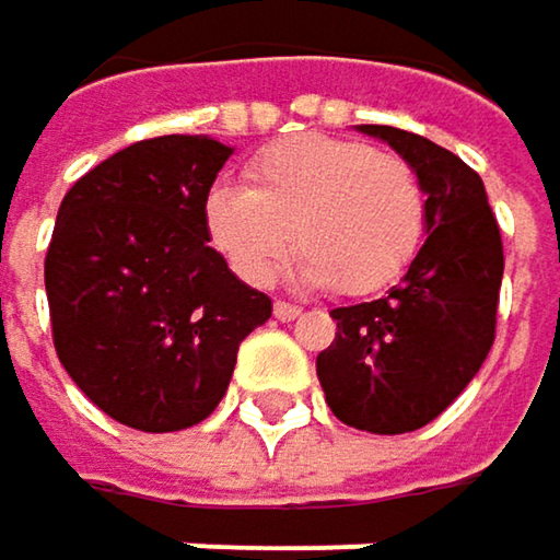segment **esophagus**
<instances>
[{"label":"esophagus","mask_w":560,"mask_h":560,"mask_svg":"<svg viewBox=\"0 0 560 560\" xmlns=\"http://www.w3.org/2000/svg\"><path fill=\"white\" fill-rule=\"evenodd\" d=\"M273 316H277L280 323H293L296 316H303V310H300L296 303H287V300H277V303H273Z\"/></svg>","instance_id":"34e87169"}]
</instances>
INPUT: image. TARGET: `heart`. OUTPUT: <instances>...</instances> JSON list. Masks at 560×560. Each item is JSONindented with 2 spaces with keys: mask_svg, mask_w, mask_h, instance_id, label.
<instances>
[{
  "mask_svg": "<svg viewBox=\"0 0 560 560\" xmlns=\"http://www.w3.org/2000/svg\"><path fill=\"white\" fill-rule=\"evenodd\" d=\"M423 188L408 159L342 137H290L260 149L247 185H214L205 221L247 283H267L296 250L300 277L346 296L392 283L423 231Z\"/></svg>",
  "mask_w": 560,
  "mask_h": 560,
  "instance_id": "obj_1",
  "label": "heart"
}]
</instances>
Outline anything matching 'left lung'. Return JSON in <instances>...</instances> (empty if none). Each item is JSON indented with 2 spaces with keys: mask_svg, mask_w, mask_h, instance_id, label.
Wrapping results in <instances>:
<instances>
[{
  "mask_svg": "<svg viewBox=\"0 0 560 560\" xmlns=\"http://www.w3.org/2000/svg\"><path fill=\"white\" fill-rule=\"evenodd\" d=\"M395 145L427 195V241L388 296L332 310L336 339L316 359L332 415L369 433L440 418L495 339L502 234L482 178L450 149L398 127H362Z\"/></svg>",
  "mask_w": 560,
  "mask_h": 560,
  "instance_id": "left-lung-1",
  "label": "left lung"
}]
</instances>
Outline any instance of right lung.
Masks as SVG:
<instances>
[{
	"mask_svg": "<svg viewBox=\"0 0 560 560\" xmlns=\"http://www.w3.org/2000/svg\"><path fill=\"white\" fill-rule=\"evenodd\" d=\"M234 149L211 137L140 140L65 195L45 257L55 352L74 385L133 430L208 418L267 293L208 247L205 201Z\"/></svg>",
	"mask_w": 560,
	"mask_h": 560,
	"instance_id": "obj_1",
	"label": "right lung"
}]
</instances>
